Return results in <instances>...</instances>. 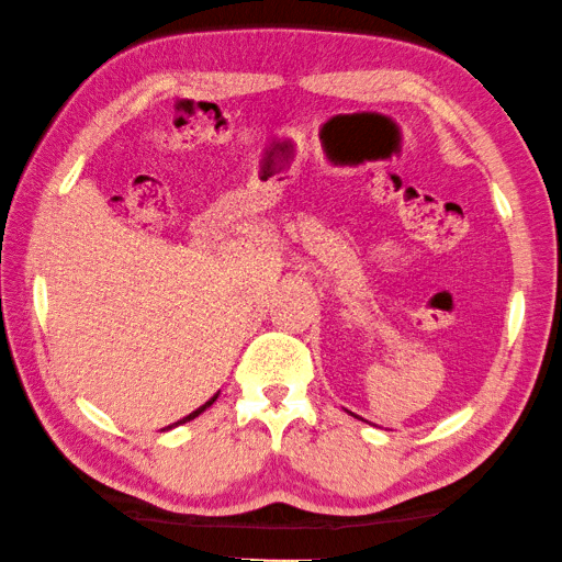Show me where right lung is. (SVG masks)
Masks as SVG:
<instances>
[{
	"mask_svg": "<svg viewBox=\"0 0 562 562\" xmlns=\"http://www.w3.org/2000/svg\"><path fill=\"white\" fill-rule=\"evenodd\" d=\"M216 398H218V393H216V395H214V398H211V401H206V403H204V406H201V408H196L194 413H189V416H187V418H181V420H177V423H173V426H181V423H187V420H194V418L199 416V413H204V411H206V408L211 406V403H214ZM169 428H171V426H169Z\"/></svg>",
	"mask_w": 562,
	"mask_h": 562,
	"instance_id": "1",
	"label": "right lung"
}]
</instances>
